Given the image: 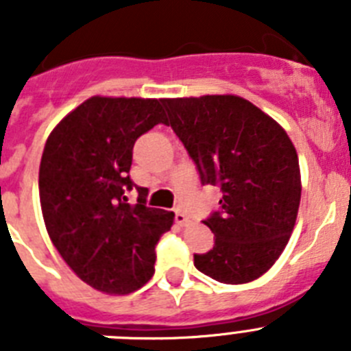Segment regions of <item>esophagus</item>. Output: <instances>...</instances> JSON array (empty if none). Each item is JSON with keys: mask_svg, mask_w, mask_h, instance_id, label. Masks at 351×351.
Masks as SVG:
<instances>
[{"mask_svg": "<svg viewBox=\"0 0 351 351\" xmlns=\"http://www.w3.org/2000/svg\"><path fill=\"white\" fill-rule=\"evenodd\" d=\"M176 223H178V225H188V223H190V218H188L182 210L178 209L176 210Z\"/></svg>", "mask_w": 351, "mask_h": 351, "instance_id": "1", "label": "esophagus"}]
</instances>
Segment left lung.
<instances>
[{
  "label": "left lung",
  "mask_w": 351,
  "mask_h": 351,
  "mask_svg": "<svg viewBox=\"0 0 351 351\" xmlns=\"http://www.w3.org/2000/svg\"><path fill=\"white\" fill-rule=\"evenodd\" d=\"M172 130L193 158L202 184L218 186L221 213L206 223L214 247L195 255L213 280H258L288 244L300 204V169L283 126L237 95L165 98Z\"/></svg>",
  "instance_id": "obj_1"
}]
</instances>
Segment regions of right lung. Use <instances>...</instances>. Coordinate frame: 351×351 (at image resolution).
<instances>
[{"label": "right lung", "mask_w": 351, "mask_h": 351, "mask_svg": "<svg viewBox=\"0 0 351 351\" xmlns=\"http://www.w3.org/2000/svg\"><path fill=\"white\" fill-rule=\"evenodd\" d=\"M163 100L91 96L49 135L40 161L43 221L56 250L84 283L108 295H128L154 274L158 241L173 213L145 206L147 188L133 181V144L167 123Z\"/></svg>", "instance_id": "right-lung-1"}]
</instances>
